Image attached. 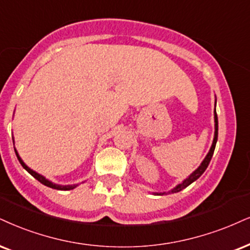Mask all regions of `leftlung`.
<instances>
[{
    "label": "left lung",
    "mask_w": 250,
    "mask_h": 250,
    "mask_svg": "<svg viewBox=\"0 0 250 250\" xmlns=\"http://www.w3.org/2000/svg\"><path fill=\"white\" fill-rule=\"evenodd\" d=\"M214 123H215V124H214V130L215 131H214L213 143H212V146H211L210 150H208V155H206L205 159L203 160L202 165H200L199 167L197 168L196 170L193 171L189 177L186 178V180L182 182V183H180V184H178V186L175 187L174 189H171L168 193H175V192H178V191L186 189V188L188 186H190V184L192 183V182H195L196 180H198V178L203 175V172L206 170V168H208V163H210L211 159H212V155H213V152H214V148H215V144H217V140H218V116H217V112H215V109H214ZM165 193L166 192H161V193H156V195H165Z\"/></svg>",
    "instance_id": "obj_1"
}]
</instances>
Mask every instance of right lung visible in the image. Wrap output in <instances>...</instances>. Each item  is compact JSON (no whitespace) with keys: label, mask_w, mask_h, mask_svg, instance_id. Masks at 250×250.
I'll return each instance as SVG.
<instances>
[{"label":"right lung","mask_w":250,"mask_h":250,"mask_svg":"<svg viewBox=\"0 0 250 250\" xmlns=\"http://www.w3.org/2000/svg\"><path fill=\"white\" fill-rule=\"evenodd\" d=\"M15 153H16L18 161L21 162V165L23 166V168L25 169V170H26L27 172H29V174L32 175V176L35 177L36 180H38V181L40 182V183L44 184V186H46V187H50V188H52V189H57V190H72V189H74V188L78 187V184H73V186H59V184L52 183L51 181L46 180V178H45L44 176H42V175L38 174V172H36L35 170H32V169H30L29 167H27V166L25 165V163L23 162V160L21 159V156L18 155V153H17V150H16V149H15Z\"/></svg>","instance_id":"obj_1"}]
</instances>
